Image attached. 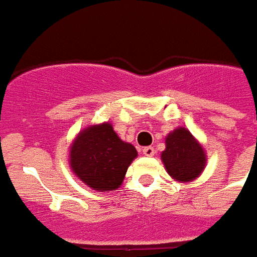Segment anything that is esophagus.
<instances>
[{"label":"esophagus","instance_id":"34e87169","mask_svg":"<svg viewBox=\"0 0 257 257\" xmlns=\"http://www.w3.org/2000/svg\"><path fill=\"white\" fill-rule=\"evenodd\" d=\"M142 153H144L145 156H155V149L152 147H145L142 149Z\"/></svg>","mask_w":257,"mask_h":257}]
</instances>
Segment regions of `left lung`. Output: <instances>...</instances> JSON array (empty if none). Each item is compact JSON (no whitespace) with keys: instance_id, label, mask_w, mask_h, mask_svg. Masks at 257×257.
Here are the masks:
<instances>
[{"instance_id":"left-lung-1","label":"left lung","mask_w":257,"mask_h":257,"mask_svg":"<svg viewBox=\"0 0 257 257\" xmlns=\"http://www.w3.org/2000/svg\"><path fill=\"white\" fill-rule=\"evenodd\" d=\"M166 170L174 179L186 182L197 178L205 167V153L190 131L177 128L166 138V151L162 153Z\"/></svg>"}]
</instances>
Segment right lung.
I'll list each match as a JSON object with an SVG mask.
<instances>
[{
  "instance_id": "right-lung-1",
  "label": "right lung",
  "mask_w": 257,
  "mask_h": 257,
  "mask_svg": "<svg viewBox=\"0 0 257 257\" xmlns=\"http://www.w3.org/2000/svg\"><path fill=\"white\" fill-rule=\"evenodd\" d=\"M72 171L90 188L100 192L117 189L137 157L136 148L121 141L109 123L87 127L71 147Z\"/></svg>"
}]
</instances>
